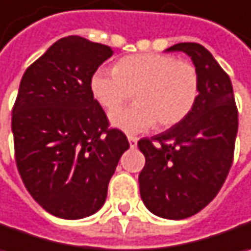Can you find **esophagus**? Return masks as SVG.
Instances as JSON below:
<instances>
[{"label":"esophagus","instance_id":"esophagus-1","mask_svg":"<svg viewBox=\"0 0 251 251\" xmlns=\"http://www.w3.org/2000/svg\"><path fill=\"white\" fill-rule=\"evenodd\" d=\"M128 143H130V147H131V148H135V147H137V143H138V140H137L135 137L128 135Z\"/></svg>","mask_w":251,"mask_h":251}]
</instances>
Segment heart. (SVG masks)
<instances>
[{"label": "heart", "mask_w": 251, "mask_h": 251, "mask_svg": "<svg viewBox=\"0 0 251 251\" xmlns=\"http://www.w3.org/2000/svg\"><path fill=\"white\" fill-rule=\"evenodd\" d=\"M93 97L114 110L134 92L137 103L116 110L110 123L121 131L135 134L151 128H169L194 108L199 94V76L194 65L162 53L123 57L114 70L100 68L90 79Z\"/></svg>", "instance_id": "b5f03b06"}]
</instances>
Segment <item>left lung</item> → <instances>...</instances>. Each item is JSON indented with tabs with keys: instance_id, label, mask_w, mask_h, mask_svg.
Listing matches in <instances>:
<instances>
[{
	"instance_id": "1",
	"label": "left lung",
	"mask_w": 251,
	"mask_h": 251,
	"mask_svg": "<svg viewBox=\"0 0 251 251\" xmlns=\"http://www.w3.org/2000/svg\"><path fill=\"white\" fill-rule=\"evenodd\" d=\"M165 52L191 57L199 94L181 123L138 141L145 157L138 183L151 213L179 220L202 210L220 191L232 167L239 120L232 82L206 48L183 42Z\"/></svg>"
}]
</instances>
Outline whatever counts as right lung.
Returning a JSON list of instances; mask_svg holds the SVG:
<instances>
[{
  "label": "right lung",
  "instance_id": "obj_1",
  "mask_svg": "<svg viewBox=\"0 0 251 251\" xmlns=\"http://www.w3.org/2000/svg\"><path fill=\"white\" fill-rule=\"evenodd\" d=\"M113 55L106 45L70 35L56 41L22 76L12 110L19 175L50 215L83 219L104 205L127 137L107 128L90 79Z\"/></svg>",
  "mask_w": 251,
  "mask_h": 251
}]
</instances>
